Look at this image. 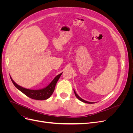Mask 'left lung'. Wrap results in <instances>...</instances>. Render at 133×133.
Segmentation results:
<instances>
[{
  "mask_svg": "<svg viewBox=\"0 0 133 133\" xmlns=\"http://www.w3.org/2000/svg\"><path fill=\"white\" fill-rule=\"evenodd\" d=\"M74 94H75V96H76V97L79 100H80V101H82V102H84V103H88V104H92V103H94V102H88V101H86V100H84V99H82L80 97V96H79V95L76 94V92H75V91L74 90Z\"/></svg>",
  "mask_w": 133,
  "mask_h": 133,
  "instance_id": "1",
  "label": "left lung"
}]
</instances>
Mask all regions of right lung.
Returning <instances> with one entry per match:
<instances>
[{
  "mask_svg": "<svg viewBox=\"0 0 133 133\" xmlns=\"http://www.w3.org/2000/svg\"><path fill=\"white\" fill-rule=\"evenodd\" d=\"M62 74V73L59 74L57 76H56V77L52 80L51 82L47 87L39 90H31L26 89V88H24L18 85V84L15 83L14 80L12 79L10 76V77L11 82H13L14 86L17 88L18 90L22 91L23 93L28 96V97L35 100H43L49 98L50 97V96L52 95V94L53 93L56 84H57L58 80H59Z\"/></svg>",
  "mask_w": 133,
  "mask_h": 133,
  "instance_id": "add662e5",
  "label": "right lung"
}]
</instances>
